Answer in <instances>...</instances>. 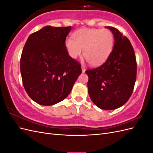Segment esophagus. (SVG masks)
I'll list each match as a JSON object with an SVG mask.
<instances>
[{
	"mask_svg": "<svg viewBox=\"0 0 153 153\" xmlns=\"http://www.w3.org/2000/svg\"><path fill=\"white\" fill-rule=\"evenodd\" d=\"M82 73H85V68L84 66H82Z\"/></svg>",
	"mask_w": 153,
	"mask_h": 153,
	"instance_id": "34e87169",
	"label": "esophagus"
}]
</instances>
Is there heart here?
Listing matches in <instances>:
<instances>
[{"mask_svg": "<svg viewBox=\"0 0 153 153\" xmlns=\"http://www.w3.org/2000/svg\"><path fill=\"white\" fill-rule=\"evenodd\" d=\"M72 38L66 40V50L71 58L76 59L82 54L92 66L104 63L114 45V36L109 29H81L74 32Z\"/></svg>", "mask_w": 153, "mask_h": 153, "instance_id": "1", "label": "heart"}]
</instances>
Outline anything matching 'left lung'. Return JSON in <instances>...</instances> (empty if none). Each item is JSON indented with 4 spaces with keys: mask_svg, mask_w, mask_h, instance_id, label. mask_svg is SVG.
Masks as SVG:
<instances>
[{
    "mask_svg": "<svg viewBox=\"0 0 153 153\" xmlns=\"http://www.w3.org/2000/svg\"><path fill=\"white\" fill-rule=\"evenodd\" d=\"M112 32L115 43L110 56L100 66L89 69L88 92L91 100L103 110H114L126 103L133 91L137 78L135 52L127 37L118 29Z\"/></svg>",
    "mask_w": 153,
    "mask_h": 153,
    "instance_id": "8db88e82",
    "label": "left lung"
}]
</instances>
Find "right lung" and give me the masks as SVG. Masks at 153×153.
Masks as SVG:
<instances>
[{
    "mask_svg": "<svg viewBox=\"0 0 153 153\" xmlns=\"http://www.w3.org/2000/svg\"><path fill=\"white\" fill-rule=\"evenodd\" d=\"M71 27L46 26L31 34L20 58L23 85L35 102L53 105L65 99L82 73L65 46Z\"/></svg>",
    "mask_w": 153,
    "mask_h": 153,
    "instance_id": "obj_1",
    "label": "right lung"
}]
</instances>
